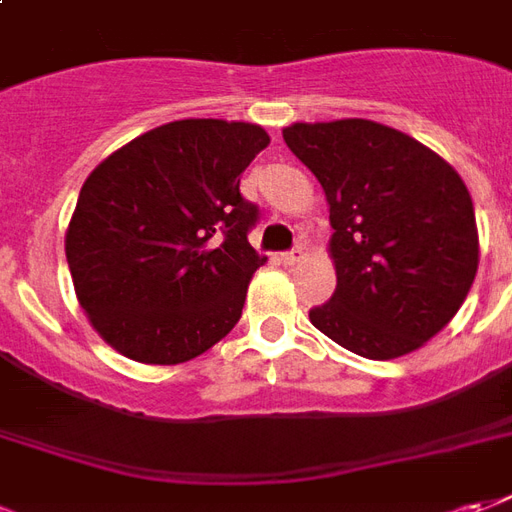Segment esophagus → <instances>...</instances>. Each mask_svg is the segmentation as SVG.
Instances as JSON below:
<instances>
[{"label":"esophagus","instance_id":"34e87169","mask_svg":"<svg viewBox=\"0 0 512 512\" xmlns=\"http://www.w3.org/2000/svg\"><path fill=\"white\" fill-rule=\"evenodd\" d=\"M305 256H308V248H305L302 242H297L292 251L281 253V261H283V264H297V261H302Z\"/></svg>","mask_w":512,"mask_h":512}]
</instances>
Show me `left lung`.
Masks as SVG:
<instances>
[{"instance_id": "left-lung-1", "label": "left lung", "mask_w": 512, "mask_h": 512, "mask_svg": "<svg viewBox=\"0 0 512 512\" xmlns=\"http://www.w3.org/2000/svg\"><path fill=\"white\" fill-rule=\"evenodd\" d=\"M283 141L322 182L338 286L311 308L327 338L368 360L420 349L464 305L477 272L472 196L458 171L371 119L297 122Z\"/></svg>"}]
</instances>
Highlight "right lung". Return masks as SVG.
I'll return each mask as SVG.
<instances>
[{"label": "right lung", "mask_w": 512, "mask_h": 512, "mask_svg": "<svg viewBox=\"0 0 512 512\" xmlns=\"http://www.w3.org/2000/svg\"><path fill=\"white\" fill-rule=\"evenodd\" d=\"M270 136L259 125L179 119L108 155L78 193L65 253L100 338L136 363L199 357L240 322L264 264L248 234L259 207L240 174Z\"/></svg>", "instance_id": "1"}]
</instances>
